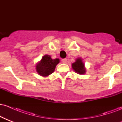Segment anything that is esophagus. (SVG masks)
Listing matches in <instances>:
<instances>
[{
	"label": "esophagus",
	"instance_id": "obj_1",
	"mask_svg": "<svg viewBox=\"0 0 122 122\" xmlns=\"http://www.w3.org/2000/svg\"><path fill=\"white\" fill-rule=\"evenodd\" d=\"M61 61H62V62L64 63V64H66V62H67L66 58H64V59H62Z\"/></svg>",
	"mask_w": 122,
	"mask_h": 122
}]
</instances>
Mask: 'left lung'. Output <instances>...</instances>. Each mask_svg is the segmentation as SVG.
<instances>
[{
    "label": "left lung",
    "instance_id": "left-lung-1",
    "mask_svg": "<svg viewBox=\"0 0 122 122\" xmlns=\"http://www.w3.org/2000/svg\"><path fill=\"white\" fill-rule=\"evenodd\" d=\"M72 68L76 73L80 75H83L86 72V68L81 58H77L75 62L72 64Z\"/></svg>",
    "mask_w": 122,
    "mask_h": 122
}]
</instances>
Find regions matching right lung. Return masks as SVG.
Masks as SVG:
<instances>
[{"instance_id": "right-lung-1", "label": "right lung", "mask_w": 122, "mask_h": 122, "mask_svg": "<svg viewBox=\"0 0 122 122\" xmlns=\"http://www.w3.org/2000/svg\"><path fill=\"white\" fill-rule=\"evenodd\" d=\"M59 62L60 60L58 58L52 59L50 56L46 54L36 64V71L41 76H47L54 72L56 65Z\"/></svg>"}]
</instances>
